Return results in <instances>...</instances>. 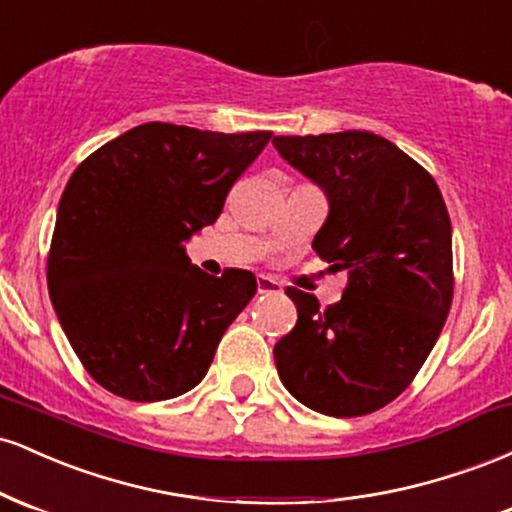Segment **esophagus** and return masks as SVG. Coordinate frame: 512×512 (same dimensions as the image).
<instances>
[{"instance_id":"esophagus-1","label":"esophagus","mask_w":512,"mask_h":512,"mask_svg":"<svg viewBox=\"0 0 512 512\" xmlns=\"http://www.w3.org/2000/svg\"><path fill=\"white\" fill-rule=\"evenodd\" d=\"M257 291L260 293H281L284 291V286H281V281H276L274 276H257Z\"/></svg>"}]
</instances>
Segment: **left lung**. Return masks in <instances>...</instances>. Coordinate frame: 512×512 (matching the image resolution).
<instances>
[{
	"label": "left lung",
	"mask_w": 512,
	"mask_h": 512,
	"mask_svg": "<svg viewBox=\"0 0 512 512\" xmlns=\"http://www.w3.org/2000/svg\"><path fill=\"white\" fill-rule=\"evenodd\" d=\"M274 149L322 187L330 214L313 250L346 272L342 301L286 289L296 327L274 346L279 378L305 407L363 416L407 390L452 303V226L426 168L373 132L274 137Z\"/></svg>",
	"instance_id": "8db88e82"
}]
</instances>
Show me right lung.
Here are the masks:
<instances>
[{
  "mask_svg": "<svg viewBox=\"0 0 512 512\" xmlns=\"http://www.w3.org/2000/svg\"><path fill=\"white\" fill-rule=\"evenodd\" d=\"M269 139L146 122L72 173L48 289L74 354L105 390L161 402L207 375L257 281L248 269L204 274L185 243L219 219L228 190Z\"/></svg>",
  "mask_w": 512,
  "mask_h": 512,
  "instance_id": "right-lung-1",
  "label": "right lung"
}]
</instances>
